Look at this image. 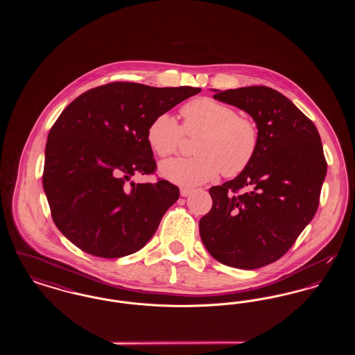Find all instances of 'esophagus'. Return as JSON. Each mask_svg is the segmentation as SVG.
<instances>
[{"label":"esophagus","instance_id":"esophagus-1","mask_svg":"<svg viewBox=\"0 0 355 355\" xmlns=\"http://www.w3.org/2000/svg\"><path fill=\"white\" fill-rule=\"evenodd\" d=\"M190 193H191V189H187V187H181V196H182V197H187Z\"/></svg>","mask_w":355,"mask_h":355}]
</instances>
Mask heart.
Instances as JSON below:
<instances>
[{
	"instance_id": "b5f03b06",
	"label": "heart",
	"mask_w": 355,
	"mask_h": 355,
	"mask_svg": "<svg viewBox=\"0 0 355 355\" xmlns=\"http://www.w3.org/2000/svg\"><path fill=\"white\" fill-rule=\"evenodd\" d=\"M182 126L169 113L152 119L146 142L154 154L168 158L177 154L185 135L198 137L193 158L161 164L162 177L181 186H196L214 180L220 171L236 177L248 169L259 148V130L253 119L238 116L236 109L210 97L187 102L181 109Z\"/></svg>"
}]
</instances>
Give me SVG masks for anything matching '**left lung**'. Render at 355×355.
I'll return each instance as SVG.
<instances>
[{
	"mask_svg": "<svg viewBox=\"0 0 355 355\" xmlns=\"http://www.w3.org/2000/svg\"><path fill=\"white\" fill-rule=\"evenodd\" d=\"M213 97L253 117L259 148L248 169L209 189L213 206L200 220V234L218 262L253 270L285 255L313 220L327 171L321 137L311 119L268 86Z\"/></svg>",
	"mask_w": 355,
	"mask_h": 355,
	"instance_id": "obj_1",
	"label": "left lung"
}]
</instances>
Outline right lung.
Wrapping results in <instances>:
<instances>
[{
    "instance_id": "add662e5",
    "label": "right lung",
    "mask_w": 355,
    "mask_h": 355,
    "mask_svg": "<svg viewBox=\"0 0 355 355\" xmlns=\"http://www.w3.org/2000/svg\"><path fill=\"white\" fill-rule=\"evenodd\" d=\"M200 92L119 81L69 103L48 135L42 185L51 218L71 243L102 258L148 243L180 189L159 178L126 182L157 170L146 142L152 119Z\"/></svg>"
}]
</instances>
